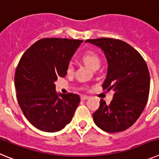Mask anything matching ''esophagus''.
I'll list each match as a JSON object with an SVG mask.
<instances>
[{"label": "esophagus", "instance_id": "1", "mask_svg": "<svg viewBox=\"0 0 159 159\" xmlns=\"http://www.w3.org/2000/svg\"><path fill=\"white\" fill-rule=\"evenodd\" d=\"M80 99L81 100H87V99H89V97L87 96V95H81Z\"/></svg>", "mask_w": 159, "mask_h": 159}]
</instances>
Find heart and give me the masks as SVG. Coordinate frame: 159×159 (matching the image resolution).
<instances>
[{
  "mask_svg": "<svg viewBox=\"0 0 159 159\" xmlns=\"http://www.w3.org/2000/svg\"><path fill=\"white\" fill-rule=\"evenodd\" d=\"M82 60L85 64L89 65L93 69H95L96 67H99L101 64V59L99 56L95 52L92 51V50L85 52L82 56ZM74 68H75L74 64H73L72 61H70L67 67V72H72L74 71Z\"/></svg>",
  "mask_w": 159,
  "mask_h": 159,
  "instance_id": "1",
  "label": "heart"
}]
</instances>
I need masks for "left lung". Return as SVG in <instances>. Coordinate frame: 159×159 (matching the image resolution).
Instances as JSON below:
<instances>
[{
  "label": "left lung",
  "instance_id": "8db88e82",
  "mask_svg": "<svg viewBox=\"0 0 159 159\" xmlns=\"http://www.w3.org/2000/svg\"><path fill=\"white\" fill-rule=\"evenodd\" d=\"M86 42L104 52L108 69L102 89L115 92L110 104L100 99L94 122L106 132L123 131L135 123L147 104L150 92L147 63L137 50L121 40L102 37Z\"/></svg>",
  "mask_w": 159,
  "mask_h": 159
}]
</instances>
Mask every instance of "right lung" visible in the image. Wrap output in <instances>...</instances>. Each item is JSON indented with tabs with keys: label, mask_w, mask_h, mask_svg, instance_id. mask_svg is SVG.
Here are the masks:
<instances>
[{
	"label": "right lung",
	"mask_w": 159,
	"mask_h": 159,
	"mask_svg": "<svg viewBox=\"0 0 159 159\" xmlns=\"http://www.w3.org/2000/svg\"><path fill=\"white\" fill-rule=\"evenodd\" d=\"M83 40L43 38L24 53L15 73L16 98L26 119L43 131L62 130L80 102L76 94L56 92L55 81L67 75L71 57Z\"/></svg>",
	"instance_id": "1"
}]
</instances>
